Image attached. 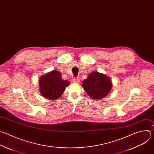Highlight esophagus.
<instances>
[{
	"mask_svg": "<svg viewBox=\"0 0 154 154\" xmlns=\"http://www.w3.org/2000/svg\"><path fill=\"white\" fill-rule=\"evenodd\" d=\"M73 82L75 83H79L80 82V80L79 78H73Z\"/></svg>",
	"mask_w": 154,
	"mask_h": 154,
	"instance_id": "esophagus-1",
	"label": "esophagus"
}]
</instances>
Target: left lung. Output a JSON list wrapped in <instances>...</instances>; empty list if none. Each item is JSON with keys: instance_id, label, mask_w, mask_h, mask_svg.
Wrapping results in <instances>:
<instances>
[{"instance_id": "8db88e82", "label": "left lung", "mask_w": 154, "mask_h": 154, "mask_svg": "<svg viewBox=\"0 0 154 154\" xmlns=\"http://www.w3.org/2000/svg\"><path fill=\"white\" fill-rule=\"evenodd\" d=\"M82 83V86L87 94L94 100H100L107 96L112 87L110 79L97 72L90 73Z\"/></svg>"}]
</instances>
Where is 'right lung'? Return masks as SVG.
<instances>
[{
  "mask_svg": "<svg viewBox=\"0 0 154 154\" xmlns=\"http://www.w3.org/2000/svg\"><path fill=\"white\" fill-rule=\"evenodd\" d=\"M69 84V81L62 79L59 71L53 70L40 78V92L47 99L56 100L62 95L66 87Z\"/></svg>",
  "mask_w": 154,
  "mask_h": 154,
  "instance_id": "right-lung-1",
  "label": "right lung"
}]
</instances>
